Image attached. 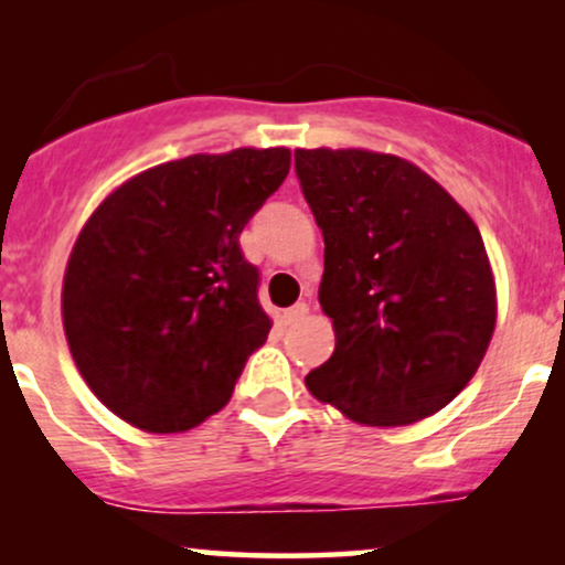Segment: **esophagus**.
<instances>
[{"mask_svg": "<svg viewBox=\"0 0 565 565\" xmlns=\"http://www.w3.org/2000/svg\"><path fill=\"white\" fill-rule=\"evenodd\" d=\"M305 313H308V305H305V302H295V305H291V308H287V310H284V313H281V323H297V321H302Z\"/></svg>", "mask_w": 565, "mask_h": 565, "instance_id": "esophagus-1", "label": "esophagus"}]
</instances>
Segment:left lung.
I'll return each instance as SVG.
<instances>
[{
	"instance_id": "8db88e82",
	"label": "left lung",
	"mask_w": 565,
	"mask_h": 565,
	"mask_svg": "<svg viewBox=\"0 0 565 565\" xmlns=\"http://www.w3.org/2000/svg\"><path fill=\"white\" fill-rule=\"evenodd\" d=\"M295 170L323 233L319 302L337 337L308 391L374 427L440 412L481 366L497 323L476 223L391 153L297 148Z\"/></svg>"
}]
</instances>
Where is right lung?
Wrapping results in <instances>:
<instances>
[{
	"mask_svg": "<svg viewBox=\"0 0 565 565\" xmlns=\"http://www.w3.org/2000/svg\"><path fill=\"white\" fill-rule=\"evenodd\" d=\"M289 161L287 148L167 161L87 220L63 278V329L84 382L116 417L180 433L228 404L270 332L238 236Z\"/></svg>",
	"mask_w": 565,
	"mask_h": 565,
	"instance_id": "right-lung-1",
	"label": "right lung"
}]
</instances>
